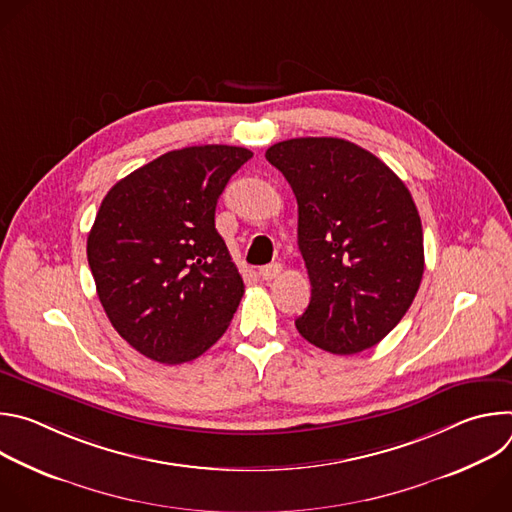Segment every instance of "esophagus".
Here are the masks:
<instances>
[{
    "instance_id": "obj_1",
    "label": "esophagus",
    "mask_w": 512,
    "mask_h": 512,
    "mask_svg": "<svg viewBox=\"0 0 512 512\" xmlns=\"http://www.w3.org/2000/svg\"><path fill=\"white\" fill-rule=\"evenodd\" d=\"M279 273H281V265H279V263H269V265H265V267L259 269V275H261L265 281L275 279Z\"/></svg>"
}]
</instances>
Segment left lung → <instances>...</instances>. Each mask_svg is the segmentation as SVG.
Wrapping results in <instances>:
<instances>
[{
    "instance_id": "1",
    "label": "left lung",
    "mask_w": 512,
    "mask_h": 512,
    "mask_svg": "<svg viewBox=\"0 0 512 512\" xmlns=\"http://www.w3.org/2000/svg\"><path fill=\"white\" fill-rule=\"evenodd\" d=\"M298 200V245L312 283L298 332L332 354L379 344L423 275V231L401 178L340 137H296L265 152Z\"/></svg>"
}]
</instances>
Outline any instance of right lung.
I'll return each instance as SVG.
<instances>
[{"label":"right lung","mask_w":512,"mask_h":512,"mask_svg":"<svg viewBox=\"0 0 512 512\" xmlns=\"http://www.w3.org/2000/svg\"><path fill=\"white\" fill-rule=\"evenodd\" d=\"M251 158L235 145H192L141 166L103 198L89 267L109 322L143 356L182 364L229 328L245 285L214 210Z\"/></svg>","instance_id":"add662e5"}]
</instances>
